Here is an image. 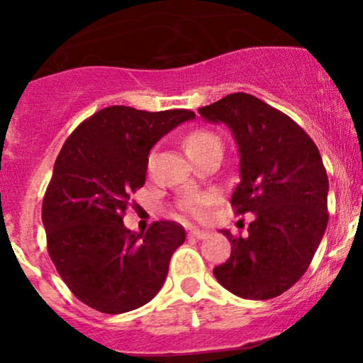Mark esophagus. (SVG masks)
I'll use <instances>...</instances> for the list:
<instances>
[{
    "mask_svg": "<svg viewBox=\"0 0 363 363\" xmlns=\"http://www.w3.org/2000/svg\"><path fill=\"white\" fill-rule=\"evenodd\" d=\"M188 236L195 238V240H206L208 233L206 231H201V230H191L190 235H188Z\"/></svg>",
    "mask_w": 363,
    "mask_h": 363,
    "instance_id": "obj_1",
    "label": "esophagus"
}]
</instances>
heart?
Returning a JSON list of instances; mask_svg holds the SVG:
<instances>
[{
    "mask_svg": "<svg viewBox=\"0 0 363 363\" xmlns=\"http://www.w3.org/2000/svg\"><path fill=\"white\" fill-rule=\"evenodd\" d=\"M213 147H221V140L216 133L211 130H205V128H198L186 135L185 138V150L190 158L200 155V153L210 150ZM210 195H191L183 200L182 206L183 210L190 213L193 216H203L205 215V208L210 203Z\"/></svg>",
    "mask_w": 363,
    "mask_h": 363,
    "instance_id": "heart-1",
    "label": "heart"
}]
</instances>
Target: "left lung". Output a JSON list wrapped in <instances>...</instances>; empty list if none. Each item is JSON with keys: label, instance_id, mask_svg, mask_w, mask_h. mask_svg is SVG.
Instances as JSON below:
<instances>
[{"label": "left lung", "instance_id": "1", "mask_svg": "<svg viewBox=\"0 0 363 363\" xmlns=\"http://www.w3.org/2000/svg\"><path fill=\"white\" fill-rule=\"evenodd\" d=\"M198 112L233 132L241 182L231 206L236 215H255L247 236L221 230L231 256L213 274L242 299L281 296L304 276L329 221L319 148L291 117L251 94H230Z\"/></svg>", "mask_w": 363, "mask_h": 363}]
</instances>
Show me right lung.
Instances as JSON below:
<instances>
[{
    "mask_svg": "<svg viewBox=\"0 0 363 363\" xmlns=\"http://www.w3.org/2000/svg\"><path fill=\"white\" fill-rule=\"evenodd\" d=\"M191 118L195 113L185 108L112 106L64 142L43 200V225L59 276L92 309L122 314L162 289L185 230L175 221H155L145 233H133L123 215L132 193L145 183L152 147Z\"/></svg>",
    "mask_w": 363,
    "mask_h": 363,
    "instance_id": "obj_1",
    "label": "right lung"
}]
</instances>
